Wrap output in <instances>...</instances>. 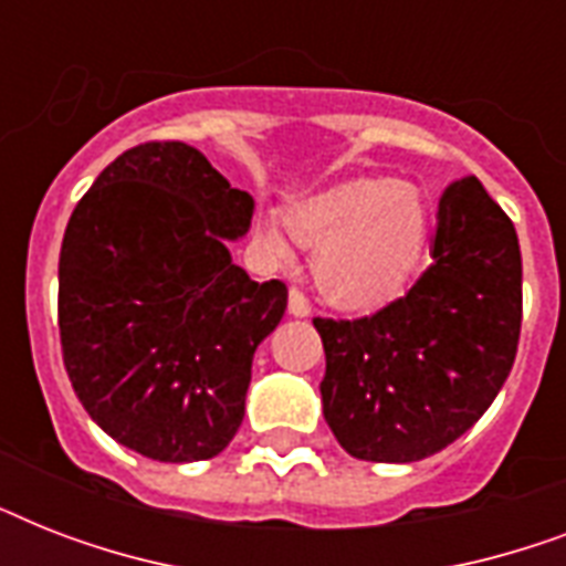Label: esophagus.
I'll list each match as a JSON object with an SVG mask.
<instances>
[{
	"label": "esophagus",
	"instance_id": "1",
	"mask_svg": "<svg viewBox=\"0 0 566 566\" xmlns=\"http://www.w3.org/2000/svg\"><path fill=\"white\" fill-rule=\"evenodd\" d=\"M287 311H291L293 317H308L311 314V300L300 287H293L291 291V302H287Z\"/></svg>",
	"mask_w": 566,
	"mask_h": 566
}]
</instances>
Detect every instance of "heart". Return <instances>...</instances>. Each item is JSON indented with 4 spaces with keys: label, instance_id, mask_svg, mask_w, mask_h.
Instances as JSON below:
<instances>
[{
    "label": "heart",
    "instance_id": "obj_1",
    "mask_svg": "<svg viewBox=\"0 0 566 566\" xmlns=\"http://www.w3.org/2000/svg\"><path fill=\"white\" fill-rule=\"evenodd\" d=\"M287 226L300 243L317 249L319 291L335 305L367 311L396 300L420 273L431 208L413 185L361 176L291 208ZM258 238L284 255L279 231L261 226Z\"/></svg>",
    "mask_w": 566,
    "mask_h": 566
}]
</instances>
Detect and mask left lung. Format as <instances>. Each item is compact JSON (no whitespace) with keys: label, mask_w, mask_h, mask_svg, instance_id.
<instances>
[{"label":"left lung","mask_w":566,"mask_h":566,"mask_svg":"<svg viewBox=\"0 0 566 566\" xmlns=\"http://www.w3.org/2000/svg\"><path fill=\"white\" fill-rule=\"evenodd\" d=\"M434 261L370 317H317L323 413L353 458L408 464L458 440L505 385L523 323L514 222L475 176L438 205Z\"/></svg>","instance_id":"obj_1"}]
</instances>
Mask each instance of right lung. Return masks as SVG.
<instances>
[{"mask_svg": "<svg viewBox=\"0 0 566 566\" xmlns=\"http://www.w3.org/2000/svg\"><path fill=\"white\" fill-rule=\"evenodd\" d=\"M255 202L199 149L149 140L78 199L57 261V328L84 411L153 461H205L243 422L252 355L287 308L226 240Z\"/></svg>", "mask_w": 566, "mask_h": 566, "instance_id": "1", "label": "right lung"}]
</instances>
